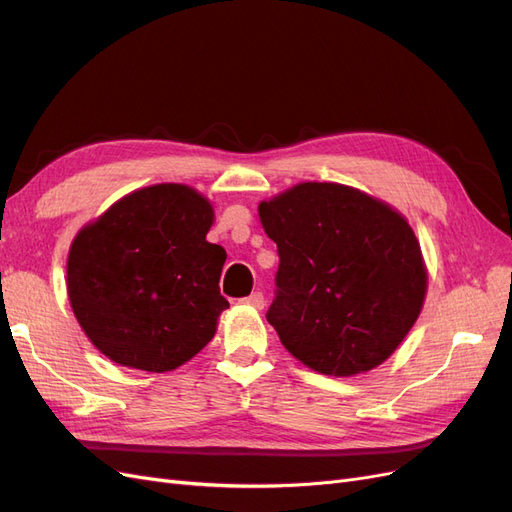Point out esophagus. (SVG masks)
Wrapping results in <instances>:
<instances>
[{"label":"esophagus","mask_w":512,"mask_h":512,"mask_svg":"<svg viewBox=\"0 0 512 512\" xmlns=\"http://www.w3.org/2000/svg\"><path fill=\"white\" fill-rule=\"evenodd\" d=\"M243 303L254 307V309H262V307H265V297H262V292H252L250 297L243 299Z\"/></svg>","instance_id":"esophagus-1"}]
</instances>
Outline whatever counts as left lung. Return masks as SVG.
Segmentation results:
<instances>
[{
  "instance_id": "1",
  "label": "left lung",
  "mask_w": 512,
  "mask_h": 512,
  "mask_svg": "<svg viewBox=\"0 0 512 512\" xmlns=\"http://www.w3.org/2000/svg\"><path fill=\"white\" fill-rule=\"evenodd\" d=\"M258 215L280 254L267 320L294 359L339 378L389 359L427 292L404 215L350 185L318 181L262 200Z\"/></svg>"
}]
</instances>
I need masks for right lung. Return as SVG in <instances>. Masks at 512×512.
<instances>
[{
  "instance_id": "right-lung-1",
  "label": "right lung",
  "mask_w": 512,
  "mask_h": 512,
  "mask_svg": "<svg viewBox=\"0 0 512 512\" xmlns=\"http://www.w3.org/2000/svg\"><path fill=\"white\" fill-rule=\"evenodd\" d=\"M209 200L183 183L119 198L70 245L68 299L81 329L108 359L173 371L203 350L228 307L222 245L207 241Z\"/></svg>"
}]
</instances>
